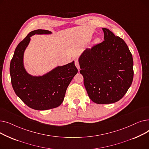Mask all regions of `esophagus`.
Instances as JSON below:
<instances>
[{
	"label": "esophagus",
	"instance_id": "34e87169",
	"mask_svg": "<svg viewBox=\"0 0 149 149\" xmlns=\"http://www.w3.org/2000/svg\"><path fill=\"white\" fill-rule=\"evenodd\" d=\"M75 65L76 66V67L77 68V69H79V70H80V64H79V61L77 59H76L75 60Z\"/></svg>",
	"mask_w": 149,
	"mask_h": 149
}]
</instances>
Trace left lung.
Listing matches in <instances>:
<instances>
[{
  "label": "left lung",
  "mask_w": 149,
  "mask_h": 149,
  "mask_svg": "<svg viewBox=\"0 0 149 149\" xmlns=\"http://www.w3.org/2000/svg\"><path fill=\"white\" fill-rule=\"evenodd\" d=\"M104 40L87 48L79 58L80 74L91 100L111 104L121 99L134 78V61L127 45L107 28Z\"/></svg>",
  "instance_id": "8db88e82"
}]
</instances>
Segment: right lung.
<instances>
[{"label": "right lung", "instance_id": "add662e5", "mask_svg": "<svg viewBox=\"0 0 149 149\" xmlns=\"http://www.w3.org/2000/svg\"><path fill=\"white\" fill-rule=\"evenodd\" d=\"M51 33L44 29L31 31L18 44L10 63L11 81L15 94L28 107L38 111L59 106L63 101L69 83L78 72L74 61L58 66L43 76L33 77L26 72L23 58L30 37Z\"/></svg>", "mask_w": 149, "mask_h": 149}]
</instances>
